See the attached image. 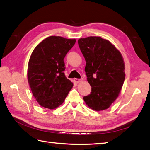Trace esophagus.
Segmentation results:
<instances>
[{
  "label": "esophagus",
  "mask_w": 150,
  "mask_h": 150,
  "mask_svg": "<svg viewBox=\"0 0 150 150\" xmlns=\"http://www.w3.org/2000/svg\"><path fill=\"white\" fill-rule=\"evenodd\" d=\"M74 81L76 83H79L82 81V79H74Z\"/></svg>",
  "instance_id": "34e87169"
}]
</instances>
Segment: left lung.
I'll list each match as a JSON object with an SVG mask.
<instances>
[{
    "label": "left lung",
    "instance_id": "8db88e82",
    "mask_svg": "<svg viewBox=\"0 0 150 150\" xmlns=\"http://www.w3.org/2000/svg\"><path fill=\"white\" fill-rule=\"evenodd\" d=\"M78 43L86 62L87 80L91 86V93L83 99L94 110H105L119 96L125 81L122 55L109 40L101 37L81 38Z\"/></svg>",
    "mask_w": 150,
    "mask_h": 150
}]
</instances>
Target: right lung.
<instances>
[{"instance_id": "1", "label": "right lung", "mask_w": 150, "mask_h": 150, "mask_svg": "<svg viewBox=\"0 0 150 150\" xmlns=\"http://www.w3.org/2000/svg\"><path fill=\"white\" fill-rule=\"evenodd\" d=\"M75 42V39L52 36L32 52L28 64V82L41 106L55 109L64 102L71 89L74 84L64 73V59Z\"/></svg>"}]
</instances>
